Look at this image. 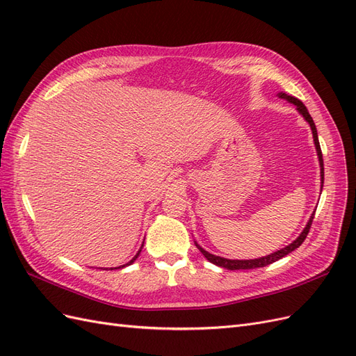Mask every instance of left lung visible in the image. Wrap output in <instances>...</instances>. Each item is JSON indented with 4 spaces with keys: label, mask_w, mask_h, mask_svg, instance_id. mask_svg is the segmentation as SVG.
<instances>
[{
    "label": "left lung",
    "mask_w": 356,
    "mask_h": 356,
    "mask_svg": "<svg viewBox=\"0 0 356 356\" xmlns=\"http://www.w3.org/2000/svg\"><path fill=\"white\" fill-rule=\"evenodd\" d=\"M279 98L281 99H286L288 102L294 104L297 106V110L300 111V114L303 115L306 118V122L310 124V129H312V134H314V141H315V147H316V153H318V157H319V165H321V177H322V181H324V160H322V152H321V145H319V139H318V132H316V126L314 123V118L310 117L307 108L305 106V104L301 102L300 99L294 98V96H289L286 93H279ZM315 215V213H314ZM314 215H312L310 220L307 221V225L305 227V230L301 232V234L298 236V238L293 242L289 243L288 246L282 248V250H279L270 255H266V257H261V258H255V260H227V258H222V257H218V255H212L209 254L208 251H204L202 246H199L196 243V246L199 248V251L207 257V260L211 261L212 264L215 266H220V267H224L227 268V270H248V268H257V267H264V266H268L272 264L277 260H281L282 257L288 255L289 252H293L294 250H297V248L305 242V239L307 238L309 234V230H310V225H312V221H314Z\"/></svg>",
    "instance_id": "left-lung-1"
}]
</instances>
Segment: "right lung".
Segmentation results:
<instances>
[{"label":"right lung","instance_id":"1","mask_svg":"<svg viewBox=\"0 0 356 356\" xmlns=\"http://www.w3.org/2000/svg\"><path fill=\"white\" fill-rule=\"evenodd\" d=\"M141 250H143V246H141ZM141 250H139V251H138V254H136V255H135V257L132 258V260H131V261H129L127 264H123V266H120V267H115V268H122V267H126V266H131V264H132V263H134V261L136 260V258H138V255H139V252H141Z\"/></svg>","mask_w":356,"mask_h":356}]
</instances>
